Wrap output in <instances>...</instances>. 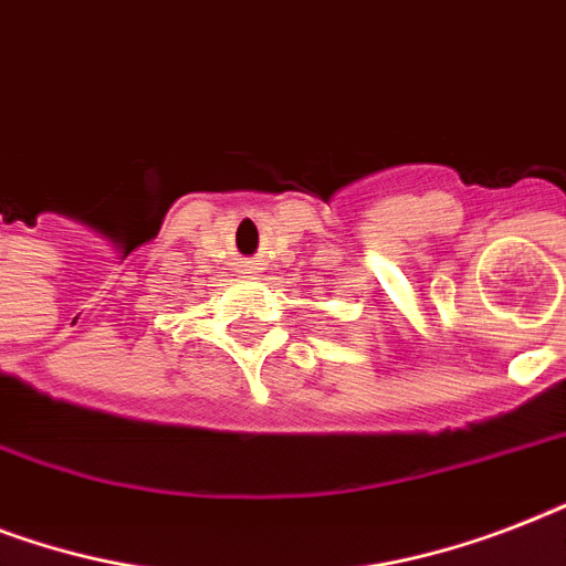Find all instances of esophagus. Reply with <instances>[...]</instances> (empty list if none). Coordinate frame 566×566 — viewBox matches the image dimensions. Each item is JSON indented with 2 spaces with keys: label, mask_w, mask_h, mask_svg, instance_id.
Returning <instances> with one entry per match:
<instances>
[{
  "label": "esophagus",
  "mask_w": 566,
  "mask_h": 566,
  "mask_svg": "<svg viewBox=\"0 0 566 566\" xmlns=\"http://www.w3.org/2000/svg\"><path fill=\"white\" fill-rule=\"evenodd\" d=\"M240 266H243V270H247V273H252V264H249V261H247V264H240Z\"/></svg>",
  "instance_id": "esophagus-1"
}]
</instances>
